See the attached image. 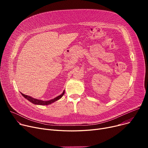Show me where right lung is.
Returning <instances> with one entry per match:
<instances>
[{
  "instance_id": "obj_1",
  "label": "right lung",
  "mask_w": 148,
  "mask_h": 148,
  "mask_svg": "<svg viewBox=\"0 0 148 148\" xmlns=\"http://www.w3.org/2000/svg\"><path fill=\"white\" fill-rule=\"evenodd\" d=\"M64 94H65V90H64V92L62 93V94L56 97V98H54L51 99H50V100H47V101H43V100L38 99L34 98L32 97H30V96H28V95H26L25 94H22V93H21V94L23 97H24L26 99H27L28 101H29L30 103H33L34 104H36V105H41V106H47V105L51 104V103L55 102V101H56L60 99L62 97V96L64 95Z\"/></svg>"
}]
</instances>
